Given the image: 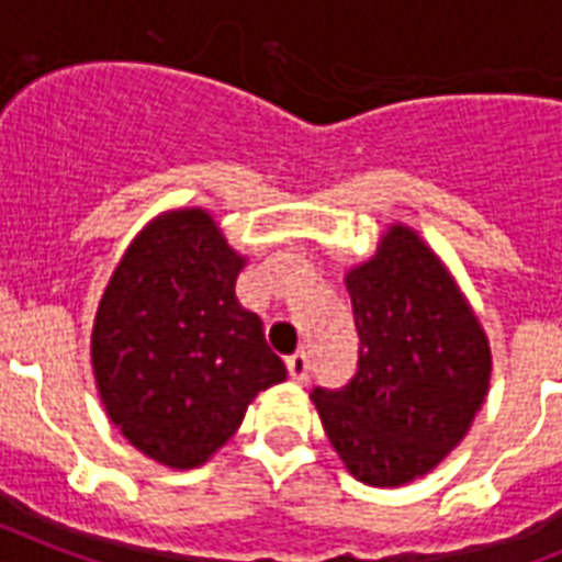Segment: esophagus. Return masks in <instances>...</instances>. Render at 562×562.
I'll use <instances>...</instances> for the list:
<instances>
[{"mask_svg": "<svg viewBox=\"0 0 562 562\" xmlns=\"http://www.w3.org/2000/svg\"><path fill=\"white\" fill-rule=\"evenodd\" d=\"M285 368H288V375H291L294 382H305V379H308V370H311L308 356H305V353L288 356V359H285Z\"/></svg>", "mask_w": 562, "mask_h": 562, "instance_id": "1", "label": "esophagus"}]
</instances>
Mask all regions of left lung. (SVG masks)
<instances>
[{"instance_id": "1", "label": "left lung", "mask_w": 562, "mask_h": 562, "mask_svg": "<svg viewBox=\"0 0 562 562\" xmlns=\"http://www.w3.org/2000/svg\"><path fill=\"white\" fill-rule=\"evenodd\" d=\"M359 336L348 384L314 387L322 427L362 484L427 475L467 436L490 387V341L416 232L393 226L345 280Z\"/></svg>"}]
</instances>
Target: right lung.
<instances>
[{
	"label": "right lung",
	"mask_w": 562,
	"mask_h": 562,
	"mask_svg": "<svg viewBox=\"0 0 562 562\" xmlns=\"http://www.w3.org/2000/svg\"><path fill=\"white\" fill-rule=\"evenodd\" d=\"M243 262L203 209L172 212L138 234L101 296V402L133 447L175 470L206 461L285 379L260 316L234 296Z\"/></svg>",
	"instance_id": "1"
}]
</instances>
